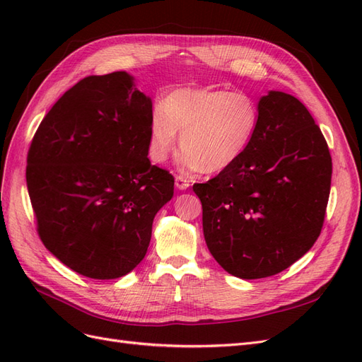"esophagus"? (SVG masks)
<instances>
[{
    "instance_id": "esophagus-1",
    "label": "esophagus",
    "mask_w": 362,
    "mask_h": 362,
    "mask_svg": "<svg viewBox=\"0 0 362 362\" xmlns=\"http://www.w3.org/2000/svg\"><path fill=\"white\" fill-rule=\"evenodd\" d=\"M189 185H190V182L187 181V178L181 177V175H178V177H175V187H177L178 190L189 189Z\"/></svg>"
}]
</instances>
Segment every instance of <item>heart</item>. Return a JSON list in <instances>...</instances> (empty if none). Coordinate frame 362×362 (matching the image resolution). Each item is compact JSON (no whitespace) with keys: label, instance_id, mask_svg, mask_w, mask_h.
<instances>
[{"label":"heart","instance_id":"heart-1","mask_svg":"<svg viewBox=\"0 0 362 362\" xmlns=\"http://www.w3.org/2000/svg\"><path fill=\"white\" fill-rule=\"evenodd\" d=\"M255 101L243 92L180 89L152 108L149 157L163 163L177 148L178 131L184 172L217 173L245 154L258 127Z\"/></svg>","mask_w":362,"mask_h":362}]
</instances>
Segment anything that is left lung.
Here are the masks:
<instances>
[{"instance_id": "1", "label": "left lung", "mask_w": 362, "mask_h": 362, "mask_svg": "<svg viewBox=\"0 0 362 362\" xmlns=\"http://www.w3.org/2000/svg\"><path fill=\"white\" fill-rule=\"evenodd\" d=\"M258 112L245 154L193 185L208 249L242 279L276 275L303 257L322 233L331 192L329 148L306 107L272 90Z\"/></svg>"}]
</instances>
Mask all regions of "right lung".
<instances>
[{"instance_id":"obj_1","label":"right lung","mask_w":362,"mask_h":362,"mask_svg":"<svg viewBox=\"0 0 362 362\" xmlns=\"http://www.w3.org/2000/svg\"><path fill=\"white\" fill-rule=\"evenodd\" d=\"M119 71L90 75L52 105L27 156L42 243L92 279L127 275L145 258L173 177L148 158L152 101Z\"/></svg>"}]
</instances>
